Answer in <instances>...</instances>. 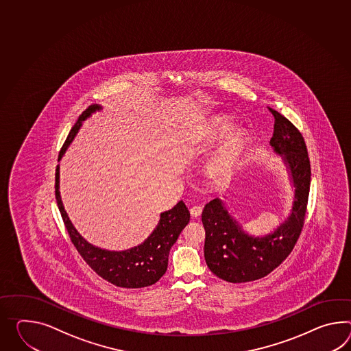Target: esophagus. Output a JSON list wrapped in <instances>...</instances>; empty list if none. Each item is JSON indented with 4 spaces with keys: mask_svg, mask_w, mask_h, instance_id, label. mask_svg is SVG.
Listing matches in <instances>:
<instances>
[{
    "mask_svg": "<svg viewBox=\"0 0 351 351\" xmlns=\"http://www.w3.org/2000/svg\"><path fill=\"white\" fill-rule=\"evenodd\" d=\"M202 212H203V208L199 206H193V208L190 209V214H191V217H194V218H197V217L202 214Z\"/></svg>",
    "mask_w": 351,
    "mask_h": 351,
    "instance_id": "obj_1",
    "label": "esophagus"
}]
</instances>
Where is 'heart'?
Masks as SVG:
<instances>
[{
  "instance_id": "heart-1",
  "label": "heart",
  "mask_w": 351,
  "mask_h": 351,
  "mask_svg": "<svg viewBox=\"0 0 351 351\" xmlns=\"http://www.w3.org/2000/svg\"><path fill=\"white\" fill-rule=\"evenodd\" d=\"M232 127L233 124L228 117L221 114L214 115L206 120L204 127L199 132V137L206 145H210L227 134ZM248 145L250 137L245 129L230 132L212 156L208 165V173L213 178L230 175L246 154Z\"/></svg>"
}]
</instances>
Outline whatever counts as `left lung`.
<instances>
[{
    "mask_svg": "<svg viewBox=\"0 0 351 351\" xmlns=\"http://www.w3.org/2000/svg\"><path fill=\"white\" fill-rule=\"evenodd\" d=\"M269 110L275 119L270 145L282 156L288 170L294 188L293 206L285 221L263 237L243 231L221 199L215 197L204 206L202 222L206 230V265L226 282H252L271 273L291 254L303 227L311 185L307 147L289 120L271 108Z\"/></svg>",
    "mask_w": 351,
    "mask_h": 351,
    "instance_id": "left-lung-1",
    "label": "left lung"
}]
</instances>
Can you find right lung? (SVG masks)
<instances>
[{
	"mask_svg": "<svg viewBox=\"0 0 351 351\" xmlns=\"http://www.w3.org/2000/svg\"><path fill=\"white\" fill-rule=\"evenodd\" d=\"M101 109V105L93 104L80 115L60 149L58 161L76 137L82 123ZM56 199L71 241L77 248L80 255L84 257L95 273L106 282L128 289L149 287L162 278L167 270L170 250L190 221L188 208L181 200L170 210L161 213L160 222L141 245L123 251H110L87 242L69 221V214L64 210L60 197V165L56 169Z\"/></svg>",
	"mask_w": 351,
	"mask_h": 351,
	"instance_id": "1",
	"label": "right lung"
}]
</instances>
